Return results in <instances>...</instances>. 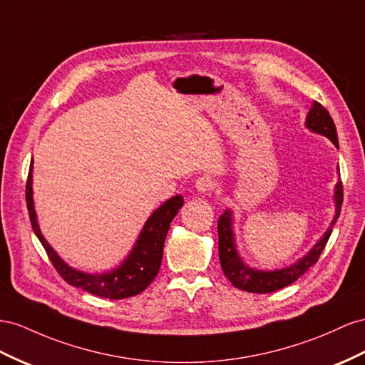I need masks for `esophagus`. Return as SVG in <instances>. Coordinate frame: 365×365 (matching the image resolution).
I'll use <instances>...</instances> for the list:
<instances>
[{
  "label": "esophagus",
  "mask_w": 365,
  "mask_h": 365,
  "mask_svg": "<svg viewBox=\"0 0 365 365\" xmlns=\"http://www.w3.org/2000/svg\"><path fill=\"white\" fill-rule=\"evenodd\" d=\"M195 187L200 193H207V192H210V190L215 189V182H213L210 176H201V178L196 180Z\"/></svg>",
  "instance_id": "obj_1"
}]
</instances>
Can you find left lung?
<instances>
[{
  "mask_svg": "<svg viewBox=\"0 0 365 365\" xmlns=\"http://www.w3.org/2000/svg\"><path fill=\"white\" fill-rule=\"evenodd\" d=\"M305 127H307V129L312 130L313 133H319L329 138L334 145L339 147L336 127H334L330 113L324 109L319 103L314 101L312 104V109L309 110L307 118H305ZM338 172H339V167H338ZM333 201H334V216L326 233L321 236L318 242L310 249V252L305 256H302L301 259L287 265V267L274 269V270L255 269L242 261L238 250H236L235 233H233V212L230 209L224 210V213L218 220V238H220L218 250H220L221 267L225 277H227V279L235 285L236 289L250 292V293H272V292L287 287V285L297 281L312 267V265L317 264L324 247H326V244L330 238L333 225L339 218L341 204H342L341 181H338L336 185H334Z\"/></svg>",
  "mask_w": 365,
  "mask_h": 365,
  "instance_id": "left-lung-1",
  "label": "left lung"
}]
</instances>
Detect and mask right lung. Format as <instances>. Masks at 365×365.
<instances>
[{
  "label": "right lung",
  "instance_id": "1",
  "mask_svg": "<svg viewBox=\"0 0 365 365\" xmlns=\"http://www.w3.org/2000/svg\"><path fill=\"white\" fill-rule=\"evenodd\" d=\"M32 170L34 160L31 163V172H29L26 185V201L32 229L38 236L39 242L46 249L53 267L61 274L63 279L73 285V287L83 289L84 292L107 299L130 298L149 287L150 282L160 272L165 236L170 229V222L184 204L182 196L176 195L173 198L167 200L149 216L140 236H138L133 249L116 269L106 273H86L73 269L72 265H68L64 259H61L60 255L53 250L52 245L46 241L41 230H39L34 205Z\"/></svg>",
  "mask_w": 365,
  "mask_h": 365
}]
</instances>
